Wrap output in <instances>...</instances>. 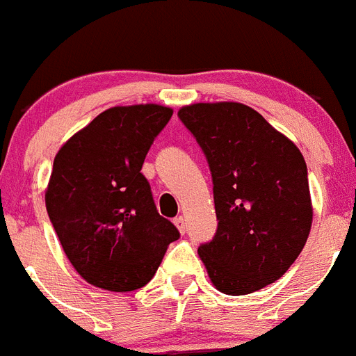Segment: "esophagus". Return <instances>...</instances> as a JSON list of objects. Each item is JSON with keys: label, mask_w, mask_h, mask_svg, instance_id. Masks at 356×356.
<instances>
[{"label": "esophagus", "mask_w": 356, "mask_h": 356, "mask_svg": "<svg viewBox=\"0 0 356 356\" xmlns=\"http://www.w3.org/2000/svg\"><path fill=\"white\" fill-rule=\"evenodd\" d=\"M173 224L177 226V229L181 232V234H184V232H186V219H184V217H181V215L173 219Z\"/></svg>", "instance_id": "obj_1"}]
</instances>
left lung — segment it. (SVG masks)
I'll return each mask as SVG.
<instances>
[{"instance_id": "8db88e82", "label": "left lung", "mask_w": 356, "mask_h": 356, "mask_svg": "<svg viewBox=\"0 0 356 356\" xmlns=\"http://www.w3.org/2000/svg\"><path fill=\"white\" fill-rule=\"evenodd\" d=\"M177 115L201 146L213 183L219 224L199 255L219 291L253 293L280 279L307 241L306 161L246 104L197 103Z\"/></svg>"}]
</instances>
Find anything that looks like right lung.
I'll list each match as a JSON object with an SVG mask.
<instances>
[{"mask_svg":"<svg viewBox=\"0 0 356 356\" xmlns=\"http://www.w3.org/2000/svg\"><path fill=\"white\" fill-rule=\"evenodd\" d=\"M161 104L115 106L70 137L54 159L44 195L50 222L83 279L108 291L152 280L179 229L155 208L141 173L172 118Z\"/></svg>","mask_w":356,"mask_h":356,"instance_id":"add662e5","label":"right lung"}]
</instances>
